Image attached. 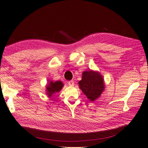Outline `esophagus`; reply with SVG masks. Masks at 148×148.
I'll return each mask as SVG.
<instances>
[{
  "mask_svg": "<svg viewBox=\"0 0 148 148\" xmlns=\"http://www.w3.org/2000/svg\"><path fill=\"white\" fill-rule=\"evenodd\" d=\"M68 83H69V86H74V82L73 81V80H71V81H69V82H68Z\"/></svg>",
  "mask_w": 148,
  "mask_h": 148,
  "instance_id": "1",
  "label": "esophagus"
}]
</instances>
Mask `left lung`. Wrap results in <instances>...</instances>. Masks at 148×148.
Returning a JSON list of instances; mask_svg holds the SVG:
<instances>
[{
  "label": "left lung",
  "instance_id": "obj_1",
  "mask_svg": "<svg viewBox=\"0 0 148 148\" xmlns=\"http://www.w3.org/2000/svg\"><path fill=\"white\" fill-rule=\"evenodd\" d=\"M78 84L82 92L91 101L99 98L105 88L104 80L101 74L92 70L83 71L82 79Z\"/></svg>",
  "mask_w": 148,
  "mask_h": 148
}]
</instances>
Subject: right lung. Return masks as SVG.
<instances>
[{
	"label": "right lung",
	"instance_id": "right-lung-1",
	"mask_svg": "<svg viewBox=\"0 0 148 148\" xmlns=\"http://www.w3.org/2000/svg\"><path fill=\"white\" fill-rule=\"evenodd\" d=\"M48 84L46 86V95L49 97H51L55 93L60 91L62 88L64 87V83L61 81H56L53 82L52 81H48Z\"/></svg>",
	"mask_w": 148,
	"mask_h": 148
}]
</instances>
